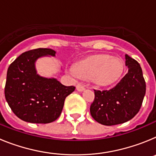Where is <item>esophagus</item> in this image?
Listing matches in <instances>:
<instances>
[{"label":"esophagus","instance_id":"esophagus-1","mask_svg":"<svg viewBox=\"0 0 156 156\" xmlns=\"http://www.w3.org/2000/svg\"><path fill=\"white\" fill-rule=\"evenodd\" d=\"M76 90H78V91H83V90H85V87L84 86L83 84H80V83H78V84L76 85Z\"/></svg>","mask_w":156,"mask_h":156}]
</instances>
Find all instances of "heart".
<instances>
[{
  "label": "heart",
  "instance_id": "1",
  "mask_svg": "<svg viewBox=\"0 0 156 156\" xmlns=\"http://www.w3.org/2000/svg\"><path fill=\"white\" fill-rule=\"evenodd\" d=\"M70 71L73 75L90 79L98 85L107 86L119 79L123 72V62L119 58L101 54L80 62L76 65L75 69Z\"/></svg>",
  "mask_w": 156,
  "mask_h": 156
}]
</instances>
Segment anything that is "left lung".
<instances>
[{
	"instance_id": "1",
	"label": "left lung",
	"mask_w": 156,
	"mask_h": 156,
	"mask_svg": "<svg viewBox=\"0 0 156 156\" xmlns=\"http://www.w3.org/2000/svg\"><path fill=\"white\" fill-rule=\"evenodd\" d=\"M128 73L110 90H94L90 115L105 126L127 122L137 115L143 102L146 84L142 69L136 60L126 55Z\"/></svg>"
}]
</instances>
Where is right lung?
Segmentation results:
<instances>
[{
  "instance_id": "obj_1",
  "label": "right lung",
  "mask_w": 156,
  "mask_h": 156,
  "mask_svg": "<svg viewBox=\"0 0 156 156\" xmlns=\"http://www.w3.org/2000/svg\"><path fill=\"white\" fill-rule=\"evenodd\" d=\"M50 48H37L23 53L9 66L5 95L8 105L22 120L49 123L61 115L66 98L75 90L55 78L37 73L35 62L43 56H55Z\"/></svg>"
}]
</instances>
